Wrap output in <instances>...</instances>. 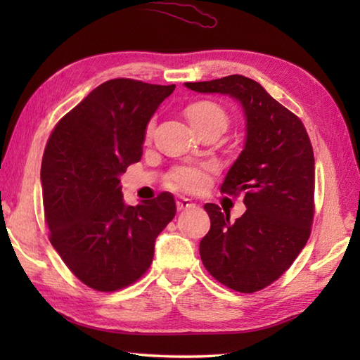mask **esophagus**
I'll use <instances>...</instances> for the list:
<instances>
[{"label":"esophagus","mask_w":360,"mask_h":360,"mask_svg":"<svg viewBox=\"0 0 360 360\" xmlns=\"http://www.w3.org/2000/svg\"><path fill=\"white\" fill-rule=\"evenodd\" d=\"M192 207H195V204L190 201V200H187V198H179V200L176 201V209H178L179 212L187 210V209H192Z\"/></svg>","instance_id":"34e87169"}]
</instances>
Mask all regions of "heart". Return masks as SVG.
I'll return each mask as SVG.
<instances>
[{
  "label": "heart",
  "instance_id": "heart-1",
  "mask_svg": "<svg viewBox=\"0 0 360 360\" xmlns=\"http://www.w3.org/2000/svg\"><path fill=\"white\" fill-rule=\"evenodd\" d=\"M186 117L198 134L204 131H217L223 134L229 125L227 112L219 105L207 101L188 105L186 108ZM153 129H155V120H150L147 129H145V137L147 139L151 137ZM209 172V165L178 167L168 176V186L184 190V192H200V190L207 186Z\"/></svg>",
  "mask_w": 360,
  "mask_h": 360
}]
</instances>
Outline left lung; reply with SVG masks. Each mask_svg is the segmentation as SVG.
I'll return each mask as SVG.
<instances>
[{"instance_id": "1", "label": "left lung", "mask_w": 360, "mask_h": 360, "mask_svg": "<svg viewBox=\"0 0 360 360\" xmlns=\"http://www.w3.org/2000/svg\"><path fill=\"white\" fill-rule=\"evenodd\" d=\"M223 94L243 108L244 147L221 192L244 193L246 212L231 223L219 205H204L210 231L200 243L205 269L224 286L250 294L271 285L307 244L314 217V153L302 120L244 75L184 83ZM226 211V210H224Z\"/></svg>"}]
</instances>
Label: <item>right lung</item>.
<instances>
[{"label":"right lung","instance_id":"1","mask_svg":"<svg viewBox=\"0 0 360 360\" xmlns=\"http://www.w3.org/2000/svg\"><path fill=\"white\" fill-rule=\"evenodd\" d=\"M174 85L114 79L58 122L46 145L41 187L51 243L85 285L111 292L148 269L158 235L176 215L172 193L127 205L120 176L139 162L145 129Z\"/></svg>","mask_w":360,"mask_h":360}]
</instances>
